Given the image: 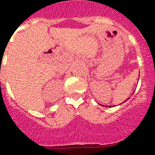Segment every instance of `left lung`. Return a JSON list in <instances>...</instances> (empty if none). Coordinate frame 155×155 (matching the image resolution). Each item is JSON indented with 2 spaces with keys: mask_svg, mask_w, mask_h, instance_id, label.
I'll return each mask as SVG.
<instances>
[{
  "mask_svg": "<svg viewBox=\"0 0 155 155\" xmlns=\"http://www.w3.org/2000/svg\"><path fill=\"white\" fill-rule=\"evenodd\" d=\"M103 106H104V105H103Z\"/></svg>",
  "mask_w": 155,
  "mask_h": 155,
  "instance_id": "8db88e82",
  "label": "left lung"
}]
</instances>
